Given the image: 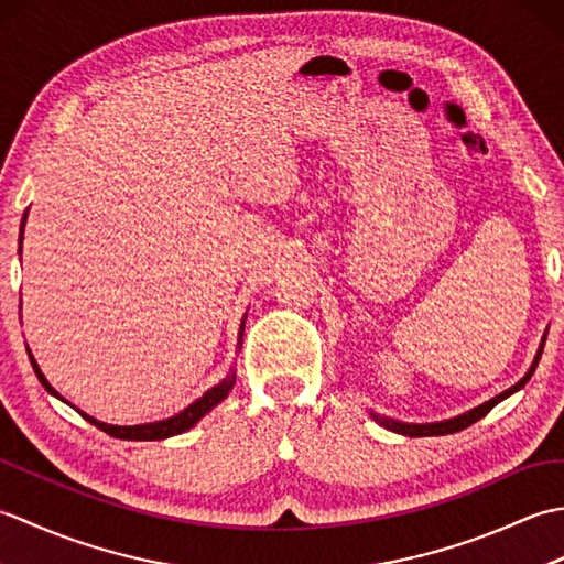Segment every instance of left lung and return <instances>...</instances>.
<instances>
[{
  "instance_id": "left-lung-1",
  "label": "left lung",
  "mask_w": 564,
  "mask_h": 564,
  "mask_svg": "<svg viewBox=\"0 0 564 564\" xmlns=\"http://www.w3.org/2000/svg\"><path fill=\"white\" fill-rule=\"evenodd\" d=\"M545 337H547V332L543 334L541 346H538V351H535V358H533L531 368L525 370V376H523V378L517 382V386H511L509 390L499 392L497 398L487 400V402H482V404H477V406H473V410H467V412H463V414H458V416L443 419V422H429V424H412V422H400V419H392V416L378 414V412H370V416H373L380 426H386V429L394 431V434L412 436V438H416V436H446V434H455V431H463V429H467V426H470V424L480 422V419H482V416H485L489 410H492V406H497L501 400H507L509 394L519 392V390L525 386V382L531 380V376L535 373V366H538V361H541V356H543Z\"/></svg>"
}]
</instances>
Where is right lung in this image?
Masks as SVG:
<instances>
[{"mask_svg":"<svg viewBox=\"0 0 564 564\" xmlns=\"http://www.w3.org/2000/svg\"><path fill=\"white\" fill-rule=\"evenodd\" d=\"M26 218H29V210L23 213V218H21V237L19 239H23V227H26ZM19 254H21V247H19ZM245 319H247V313H245V317H242V322H239V332H237V349H242V334H245ZM29 358H31V366H33V370H35V376H39V380H41V386L51 392V394H55L57 400H63V402H67L65 398H59V392L51 386V382H47V378L43 376V370H41V366L35 364V358H33V354H31V349H29ZM235 368H230V373H227L218 386H213L210 390H206L200 394L198 400H194L191 402L188 406H184L182 412H176L174 416H166V419H162V422H150V424H133V426H118V424H106V422H99V419H94V416H89L87 412H82V410H77L75 404V410L87 419L89 424H94V426H99L101 431H106V434L109 436H113V438H123V441H162V438H170V436H176V434H184V431H188L191 426H196L203 416H206L215 404H220L227 394H230V390H232V386H235ZM69 404V402H67Z\"/></svg>","mask_w":564,"mask_h":564,"instance_id":"add662e5","label":"right lung"}]
</instances>
